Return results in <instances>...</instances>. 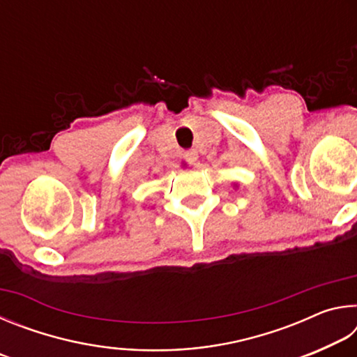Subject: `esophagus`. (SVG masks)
<instances>
[{
	"mask_svg": "<svg viewBox=\"0 0 357 357\" xmlns=\"http://www.w3.org/2000/svg\"><path fill=\"white\" fill-rule=\"evenodd\" d=\"M185 159L189 160L190 164H195V162L198 160V151H197V149L187 151V153H185Z\"/></svg>",
	"mask_w": 357,
	"mask_h": 357,
	"instance_id": "34e87169",
	"label": "esophagus"
}]
</instances>
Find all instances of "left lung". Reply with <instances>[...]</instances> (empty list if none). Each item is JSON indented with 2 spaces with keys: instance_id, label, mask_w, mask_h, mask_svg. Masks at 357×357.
Here are the masks:
<instances>
[{
  "instance_id": "8db88e82",
  "label": "left lung",
  "mask_w": 357,
  "mask_h": 357,
  "mask_svg": "<svg viewBox=\"0 0 357 357\" xmlns=\"http://www.w3.org/2000/svg\"><path fill=\"white\" fill-rule=\"evenodd\" d=\"M234 185H236V184H234Z\"/></svg>"
}]
</instances>
